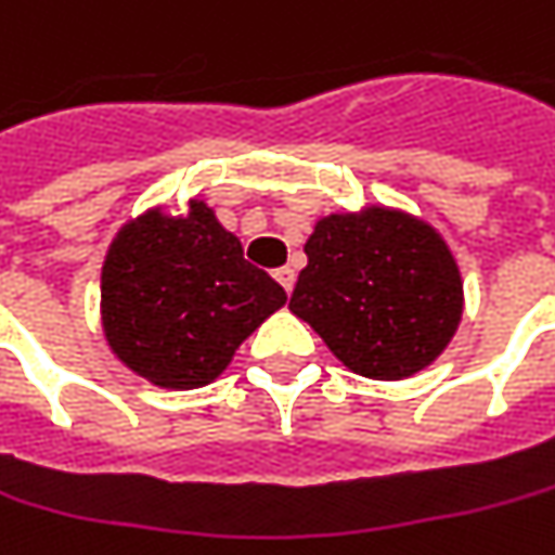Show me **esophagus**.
Here are the masks:
<instances>
[{
  "label": "esophagus",
  "instance_id": "obj_1",
  "mask_svg": "<svg viewBox=\"0 0 555 555\" xmlns=\"http://www.w3.org/2000/svg\"><path fill=\"white\" fill-rule=\"evenodd\" d=\"M274 281L291 293L293 284H296V274H293V268H278V271H274Z\"/></svg>",
  "mask_w": 555,
  "mask_h": 555
}]
</instances>
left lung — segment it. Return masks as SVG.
<instances>
[{
  "mask_svg": "<svg viewBox=\"0 0 555 555\" xmlns=\"http://www.w3.org/2000/svg\"><path fill=\"white\" fill-rule=\"evenodd\" d=\"M291 312L349 372L400 380L428 369L462 321V274L447 240L402 208L315 221Z\"/></svg>",
  "mask_w": 555,
  "mask_h": 555,
  "instance_id": "8db88e82",
  "label": "left lung"
}]
</instances>
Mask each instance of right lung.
I'll use <instances>...</instances> for the list:
<instances>
[{
    "label": "right lung",
    "mask_w": 555,
    "mask_h": 555,
    "mask_svg": "<svg viewBox=\"0 0 555 555\" xmlns=\"http://www.w3.org/2000/svg\"><path fill=\"white\" fill-rule=\"evenodd\" d=\"M99 287L108 349L165 390L211 384L287 302L203 199H190L181 215L155 206L130 218L105 253Z\"/></svg>",
    "instance_id": "obj_1"
}]
</instances>
